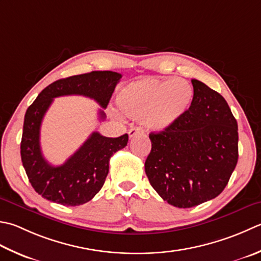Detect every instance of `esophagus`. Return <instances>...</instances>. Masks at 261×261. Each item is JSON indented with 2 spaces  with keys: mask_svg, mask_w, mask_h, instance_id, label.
I'll use <instances>...</instances> for the list:
<instances>
[{
  "mask_svg": "<svg viewBox=\"0 0 261 261\" xmlns=\"http://www.w3.org/2000/svg\"><path fill=\"white\" fill-rule=\"evenodd\" d=\"M144 134V130L141 129V127L139 126H135V127H131V129L129 130V137L130 138H134L138 135H142Z\"/></svg>",
  "mask_w": 261,
  "mask_h": 261,
  "instance_id": "esophagus-1",
  "label": "esophagus"
}]
</instances>
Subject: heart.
<instances>
[{
    "mask_svg": "<svg viewBox=\"0 0 261 261\" xmlns=\"http://www.w3.org/2000/svg\"><path fill=\"white\" fill-rule=\"evenodd\" d=\"M193 88L182 79H144L131 83L117 95L122 114L146 120L155 130H165L186 115L193 101Z\"/></svg>",
    "mask_w": 261,
    "mask_h": 261,
    "instance_id": "heart-1",
    "label": "heart"
}]
</instances>
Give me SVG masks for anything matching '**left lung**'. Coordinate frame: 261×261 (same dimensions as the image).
<instances>
[{"label":"left lung","instance_id":"1","mask_svg":"<svg viewBox=\"0 0 261 261\" xmlns=\"http://www.w3.org/2000/svg\"><path fill=\"white\" fill-rule=\"evenodd\" d=\"M193 101L186 115L151 132L145 171L151 187L170 205L191 208L216 198L239 157L238 122L224 97L191 80Z\"/></svg>","mask_w":261,"mask_h":261}]
</instances>
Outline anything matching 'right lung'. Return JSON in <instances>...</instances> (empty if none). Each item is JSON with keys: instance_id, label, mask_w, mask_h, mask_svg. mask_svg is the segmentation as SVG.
Returning <instances> with one entry per match:
<instances>
[{"instance_id": "add662e5", "label": "right lung", "mask_w": 261, "mask_h": 261, "mask_svg": "<svg viewBox=\"0 0 261 261\" xmlns=\"http://www.w3.org/2000/svg\"><path fill=\"white\" fill-rule=\"evenodd\" d=\"M122 75L113 71H93L54 81L42 90L24 114L20 154L29 182L38 195L63 206H79L91 200L104 186L110 158L124 148L126 134L109 138L93 132L63 165L53 166L40 148V125L55 97L81 95L106 109ZM99 120L105 113L99 110Z\"/></svg>"}]
</instances>
